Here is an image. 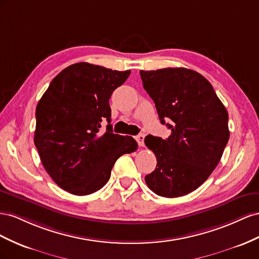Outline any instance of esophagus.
Wrapping results in <instances>:
<instances>
[{
    "instance_id": "1",
    "label": "esophagus",
    "mask_w": 259,
    "mask_h": 259,
    "mask_svg": "<svg viewBox=\"0 0 259 259\" xmlns=\"http://www.w3.org/2000/svg\"><path fill=\"white\" fill-rule=\"evenodd\" d=\"M144 138H145V135L144 134H140L136 137V140L138 141L139 145L140 146H144Z\"/></svg>"
}]
</instances>
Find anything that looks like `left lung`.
<instances>
[{
	"mask_svg": "<svg viewBox=\"0 0 259 259\" xmlns=\"http://www.w3.org/2000/svg\"><path fill=\"white\" fill-rule=\"evenodd\" d=\"M143 88L171 135L147 136L145 145L157 159L145 182L155 194L179 197L207 180L228 143V112L209 81L188 68L140 70Z\"/></svg>",
	"mask_w": 259,
	"mask_h": 259,
	"instance_id": "obj_1",
	"label": "left lung"
}]
</instances>
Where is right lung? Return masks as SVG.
<instances>
[{
    "instance_id": "1",
    "label": "right lung",
    "mask_w": 259,
    "mask_h": 259,
    "mask_svg": "<svg viewBox=\"0 0 259 259\" xmlns=\"http://www.w3.org/2000/svg\"><path fill=\"white\" fill-rule=\"evenodd\" d=\"M130 70L89 63L68 66L52 80L35 109L34 144L58 187L88 195L107 183L115 161L138 149L132 137L113 134L109 99ZM109 124L104 134L100 123Z\"/></svg>"
}]
</instances>
